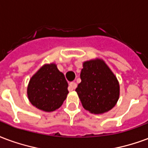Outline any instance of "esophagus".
Returning a JSON list of instances; mask_svg holds the SVG:
<instances>
[{
	"label": "esophagus",
	"instance_id": "1",
	"mask_svg": "<svg viewBox=\"0 0 148 148\" xmlns=\"http://www.w3.org/2000/svg\"><path fill=\"white\" fill-rule=\"evenodd\" d=\"M76 88H77V84L75 82H74L69 84V90L70 91H73Z\"/></svg>",
	"mask_w": 148,
	"mask_h": 148
}]
</instances>
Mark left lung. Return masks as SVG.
Returning <instances> with one entry per match:
<instances>
[{
  "instance_id": "1",
  "label": "left lung",
  "mask_w": 148,
  "mask_h": 148,
  "mask_svg": "<svg viewBox=\"0 0 148 148\" xmlns=\"http://www.w3.org/2000/svg\"><path fill=\"white\" fill-rule=\"evenodd\" d=\"M80 77L82 82L75 91L85 110L99 114L115 106L120 95L119 82L102 59L84 62Z\"/></svg>"
}]
</instances>
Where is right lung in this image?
<instances>
[{"mask_svg": "<svg viewBox=\"0 0 148 148\" xmlns=\"http://www.w3.org/2000/svg\"><path fill=\"white\" fill-rule=\"evenodd\" d=\"M68 83L56 63L45 64L29 79L27 96L29 102L45 112L60 108L69 93Z\"/></svg>", "mask_w": 148, "mask_h": 148, "instance_id": "right-lung-1", "label": "right lung"}]
</instances>
